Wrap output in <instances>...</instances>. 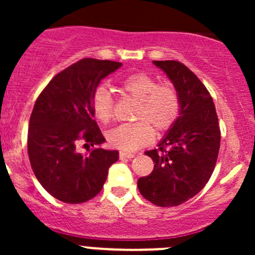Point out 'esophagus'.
Masks as SVG:
<instances>
[{"mask_svg": "<svg viewBox=\"0 0 255 255\" xmlns=\"http://www.w3.org/2000/svg\"><path fill=\"white\" fill-rule=\"evenodd\" d=\"M120 158L121 159H132V158H134V154L127 153V151H120Z\"/></svg>", "mask_w": 255, "mask_h": 255, "instance_id": "obj_1", "label": "esophagus"}]
</instances>
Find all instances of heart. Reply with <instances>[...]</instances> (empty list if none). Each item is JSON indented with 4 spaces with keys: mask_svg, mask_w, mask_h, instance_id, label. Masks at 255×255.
<instances>
[{
    "mask_svg": "<svg viewBox=\"0 0 255 255\" xmlns=\"http://www.w3.org/2000/svg\"><path fill=\"white\" fill-rule=\"evenodd\" d=\"M121 89L138 101L133 117L137 122L117 126L107 133V140L115 148L137 150L153 140V129L156 133L166 132L179 118L181 100L173 85L158 84L151 76L138 73L126 76L121 81ZM92 110L100 122L109 123L113 118L115 101L106 87L96 89L92 96Z\"/></svg>",
    "mask_w": 255,
    "mask_h": 255,
    "instance_id": "heart-1",
    "label": "heart"
}]
</instances>
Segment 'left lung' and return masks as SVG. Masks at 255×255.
Instances as JSON below:
<instances>
[{"instance_id":"left-lung-1","label":"left lung","mask_w":255,"mask_h":255,"mask_svg":"<svg viewBox=\"0 0 255 255\" xmlns=\"http://www.w3.org/2000/svg\"><path fill=\"white\" fill-rule=\"evenodd\" d=\"M166 74L181 100V111L158 144L145 151L154 163L148 176L138 179L144 199L160 207L184 204L199 194L215 169L221 132L210 92L187 66L175 60H154Z\"/></svg>"}]
</instances>
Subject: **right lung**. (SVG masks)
I'll list each match as a JSON object with an SVG mask.
<instances>
[{
    "instance_id": "obj_1",
    "label": "right lung",
    "mask_w": 255,
    "mask_h": 255,
    "mask_svg": "<svg viewBox=\"0 0 255 255\" xmlns=\"http://www.w3.org/2000/svg\"><path fill=\"white\" fill-rule=\"evenodd\" d=\"M122 63L85 58L54 76L35 101L28 128V155L35 177L55 199L81 204L104 187L117 150L100 145L105 138L94 120L92 96L102 79ZM80 139L88 153L76 150Z\"/></svg>"
}]
</instances>
